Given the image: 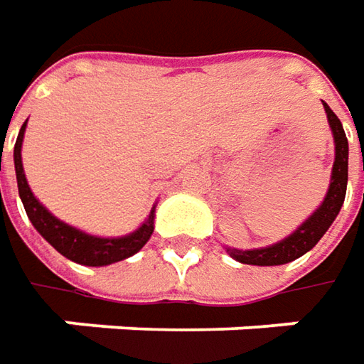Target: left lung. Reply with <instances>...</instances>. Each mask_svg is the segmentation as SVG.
I'll use <instances>...</instances> for the list:
<instances>
[{"mask_svg":"<svg viewBox=\"0 0 364 364\" xmlns=\"http://www.w3.org/2000/svg\"><path fill=\"white\" fill-rule=\"evenodd\" d=\"M322 105H324L330 132L334 137V164H332V174H330V184L324 200L296 231L289 232L277 243L257 247V249L225 247L235 261L245 263V265H261V267L289 263L294 259L306 255L310 249H314L316 243L324 237V232L328 231L330 225L334 223V218L338 217L344 196H346V182H348V139L343 129V123L334 115V111L324 101Z\"/></svg>","mask_w":364,"mask_h":364,"instance_id":"left-lung-1","label":"left lung"}]
</instances>
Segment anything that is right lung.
<instances>
[{
  "label": "right lung",
  "mask_w": 364,
  "mask_h": 364,
  "mask_svg": "<svg viewBox=\"0 0 364 364\" xmlns=\"http://www.w3.org/2000/svg\"><path fill=\"white\" fill-rule=\"evenodd\" d=\"M26 125H28V121L21 125L18 141L14 147V166H16L21 204H23L26 215L30 218V223L34 225L36 231L40 232L60 255L75 261V263H80V265H89V267H105V265H111V263H117V261L135 255L149 241V237L154 232L156 204L151 206L147 218L135 231L121 235V237H97V235L80 231L77 227L54 217L48 208L36 198L28 180H26V174H23L21 144H23Z\"/></svg>",
  "instance_id": "right-lung-1"
}]
</instances>
